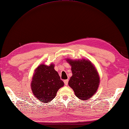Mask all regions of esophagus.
<instances>
[{"label": "esophagus", "instance_id": "1", "mask_svg": "<svg viewBox=\"0 0 129 129\" xmlns=\"http://www.w3.org/2000/svg\"><path fill=\"white\" fill-rule=\"evenodd\" d=\"M64 82L65 85L66 86H67V85H68V84L69 80H64Z\"/></svg>", "mask_w": 129, "mask_h": 129}]
</instances>
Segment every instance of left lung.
<instances>
[{
    "mask_svg": "<svg viewBox=\"0 0 129 129\" xmlns=\"http://www.w3.org/2000/svg\"><path fill=\"white\" fill-rule=\"evenodd\" d=\"M71 67L72 76L69 86L81 100L91 98L97 92L100 82L98 71L92 62L87 59H66Z\"/></svg>",
    "mask_w": 129,
    "mask_h": 129,
    "instance_id": "obj_1",
    "label": "left lung"
}]
</instances>
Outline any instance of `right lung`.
Returning a JSON list of instances; mask_svg holds the SVG:
<instances>
[{
  "label": "right lung",
  "mask_w": 129,
  "mask_h": 129,
  "mask_svg": "<svg viewBox=\"0 0 129 129\" xmlns=\"http://www.w3.org/2000/svg\"><path fill=\"white\" fill-rule=\"evenodd\" d=\"M64 85V82L54 69V64H41L35 70L31 87L38 100L48 103L55 97L59 89Z\"/></svg>",
  "instance_id": "right-lung-1"
}]
</instances>
